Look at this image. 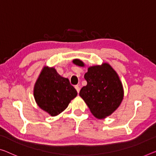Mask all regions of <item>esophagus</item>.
Returning a JSON list of instances; mask_svg holds the SVG:
<instances>
[{
  "instance_id": "esophagus-1",
  "label": "esophagus",
  "mask_w": 156,
  "mask_h": 156,
  "mask_svg": "<svg viewBox=\"0 0 156 156\" xmlns=\"http://www.w3.org/2000/svg\"><path fill=\"white\" fill-rule=\"evenodd\" d=\"M75 89L76 90V91H77V93H79V92H80V86H79V85H76V86H75Z\"/></svg>"
}]
</instances>
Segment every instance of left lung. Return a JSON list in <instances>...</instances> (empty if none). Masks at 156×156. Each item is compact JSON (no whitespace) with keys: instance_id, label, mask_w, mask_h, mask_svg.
Segmentation results:
<instances>
[{"instance_id":"1","label":"left lung","mask_w":156,"mask_h":156,"mask_svg":"<svg viewBox=\"0 0 156 156\" xmlns=\"http://www.w3.org/2000/svg\"><path fill=\"white\" fill-rule=\"evenodd\" d=\"M74 63L83 66L78 59ZM87 85L81 88L80 95L91 113L98 119H104L118 108L123 98V86L117 73L107 63L90 67L84 75Z\"/></svg>"}]
</instances>
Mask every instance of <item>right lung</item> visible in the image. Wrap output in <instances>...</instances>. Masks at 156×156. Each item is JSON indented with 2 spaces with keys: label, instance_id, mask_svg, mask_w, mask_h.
<instances>
[{
  "label": "right lung",
  "instance_id": "add662e5",
  "mask_svg": "<svg viewBox=\"0 0 156 156\" xmlns=\"http://www.w3.org/2000/svg\"><path fill=\"white\" fill-rule=\"evenodd\" d=\"M77 92L69 80L54 68H44L34 87V97L40 108L54 116L67 108Z\"/></svg>",
  "mask_w": 156,
  "mask_h": 156
}]
</instances>
